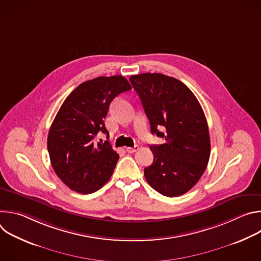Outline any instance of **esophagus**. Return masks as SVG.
<instances>
[{
    "label": "esophagus",
    "instance_id": "esophagus-1",
    "mask_svg": "<svg viewBox=\"0 0 261 261\" xmlns=\"http://www.w3.org/2000/svg\"><path fill=\"white\" fill-rule=\"evenodd\" d=\"M139 148V146L137 145V144H135L134 146H132V147H130V146H128V147H126V152L127 153H135L137 150Z\"/></svg>",
    "mask_w": 261,
    "mask_h": 261
}]
</instances>
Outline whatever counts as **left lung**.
Listing matches in <instances>:
<instances>
[{
    "mask_svg": "<svg viewBox=\"0 0 261 261\" xmlns=\"http://www.w3.org/2000/svg\"><path fill=\"white\" fill-rule=\"evenodd\" d=\"M130 82L152 134L165 138L163 144L150 146L154 161L144 168V177L162 195L180 196L194 187L210 159V133L201 105L187 86L161 73L137 74Z\"/></svg>",
    "mask_w": 261,
    "mask_h": 261,
    "instance_id": "left-lung-1",
    "label": "left lung"
}]
</instances>
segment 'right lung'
Segmentation results:
<instances>
[{
    "mask_svg": "<svg viewBox=\"0 0 261 261\" xmlns=\"http://www.w3.org/2000/svg\"><path fill=\"white\" fill-rule=\"evenodd\" d=\"M122 75L100 76L81 84L66 98L47 137L50 163L71 190L93 193L110 178L119 154L108 141L96 142V135H109L104 125L109 104L131 90Z\"/></svg>",
    "mask_w": 261,
    "mask_h": 261,
    "instance_id": "1",
    "label": "right lung"
}]
</instances>
